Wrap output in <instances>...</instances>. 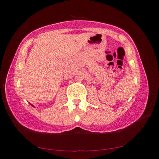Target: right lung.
<instances>
[{
    "mask_svg": "<svg viewBox=\"0 0 159 159\" xmlns=\"http://www.w3.org/2000/svg\"><path fill=\"white\" fill-rule=\"evenodd\" d=\"M30 105H31V104H30ZM31 106H33V107H34V106H33V105H31Z\"/></svg>",
    "mask_w": 159,
    "mask_h": 159,
    "instance_id": "right-lung-1",
    "label": "right lung"
}]
</instances>
